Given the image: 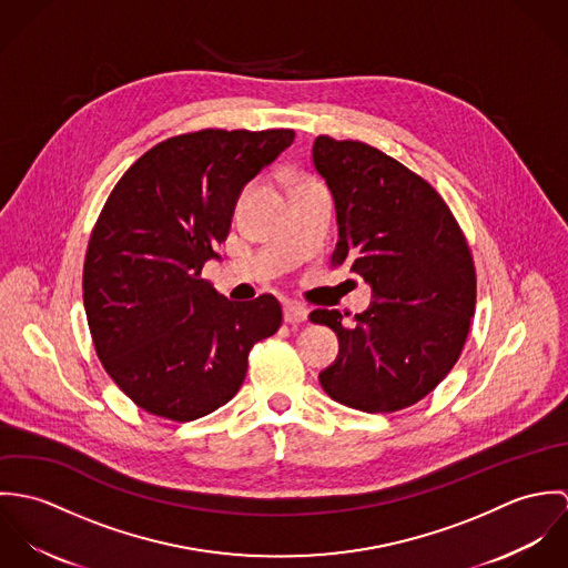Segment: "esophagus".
Here are the masks:
<instances>
[{
    "label": "esophagus",
    "instance_id": "obj_1",
    "mask_svg": "<svg viewBox=\"0 0 568 568\" xmlns=\"http://www.w3.org/2000/svg\"><path fill=\"white\" fill-rule=\"evenodd\" d=\"M284 320L288 324H304L308 320V308L295 302H286L284 304Z\"/></svg>",
    "mask_w": 568,
    "mask_h": 568
}]
</instances>
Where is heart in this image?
<instances>
[{
	"mask_svg": "<svg viewBox=\"0 0 568 568\" xmlns=\"http://www.w3.org/2000/svg\"><path fill=\"white\" fill-rule=\"evenodd\" d=\"M291 185H293V192H297V190H302V187H308V185H313V181L297 176V179H293V181H291Z\"/></svg>",
	"mask_w": 568,
	"mask_h": 568,
	"instance_id": "obj_1",
	"label": "heart"
}]
</instances>
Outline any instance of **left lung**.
Returning <instances> with one entry per match:
<instances>
[{
	"instance_id": "obj_1",
	"label": "left lung",
	"mask_w": 568,
	"mask_h": 568,
	"mask_svg": "<svg viewBox=\"0 0 568 568\" xmlns=\"http://www.w3.org/2000/svg\"><path fill=\"white\" fill-rule=\"evenodd\" d=\"M313 162L336 205L332 266L361 275L374 297L349 324L338 311L311 313L341 343L322 387L349 408L403 410L426 398L462 356L477 306L470 244L442 194L383 151L320 135Z\"/></svg>"
}]
</instances>
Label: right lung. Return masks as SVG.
I'll return each mask as SVG.
<instances>
[{"instance_id": "obj_1", "label": "right lung", "mask_w": 568, "mask_h": 568, "mask_svg": "<svg viewBox=\"0 0 568 568\" xmlns=\"http://www.w3.org/2000/svg\"><path fill=\"white\" fill-rule=\"evenodd\" d=\"M293 140V129L181 133L111 190L87 244L82 302L104 372L146 413L192 422L230 403L251 347L280 329L273 295L232 302L201 268L219 257L244 183Z\"/></svg>"}]
</instances>
